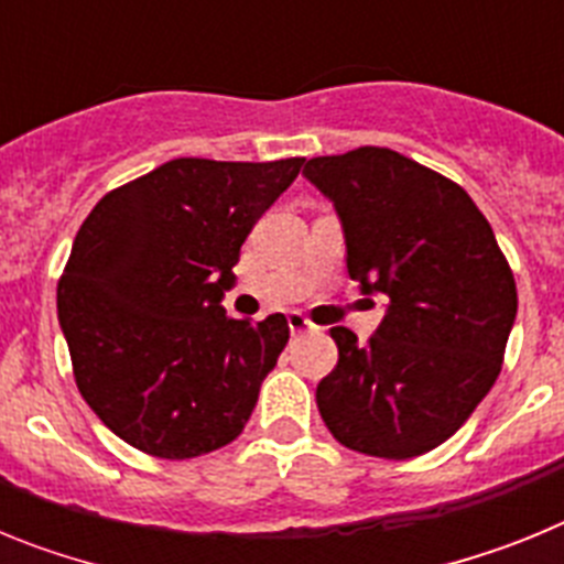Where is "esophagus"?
<instances>
[{
  "label": "esophagus",
  "instance_id": "1",
  "mask_svg": "<svg viewBox=\"0 0 564 564\" xmlns=\"http://www.w3.org/2000/svg\"><path fill=\"white\" fill-rule=\"evenodd\" d=\"M288 327H291V333L293 336H299V333H313L316 330V325H313L311 318L307 316H302V313H288Z\"/></svg>",
  "mask_w": 564,
  "mask_h": 564
}]
</instances>
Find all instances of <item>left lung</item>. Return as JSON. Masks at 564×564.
<instances>
[{
  "label": "left lung",
  "instance_id": "8db88e82",
  "mask_svg": "<svg viewBox=\"0 0 564 564\" xmlns=\"http://www.w3.org/2000/svg\"><path fill=\"white\" fill-rule=\"evenodd\" d=\"M305 177L336 208L350 279L387 302L364 347L347 327L330 330L338 364L316 387L322 421L361 455H426L500 376L514 273L475 200L392 149L313 158Z\"/></svg>",
  "mask_w": 564,
  "mask_h": 564
}]
</instances>
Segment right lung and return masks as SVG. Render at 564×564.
Returning a JSON list of instances; mask_svg holds the SVG:
<instances>
[{
  "label": "right lung",
  "mask_w": 564,
  "mask_h": 564,
  "mask_svg": "<svg viewBox=\"0 0 564 564\" xmlns=\"http://www.w3.org/2000/svg\"><path fill=\"white\" fill-rule=\"evenodd\" d=\"M305 158H177L104 194L58 282L78 392L107 430L166 460L246 430L291 327L226 316L239 248Z\"/></svg>",
  "instance_id": "right-lung-1"
}]
</instances>
